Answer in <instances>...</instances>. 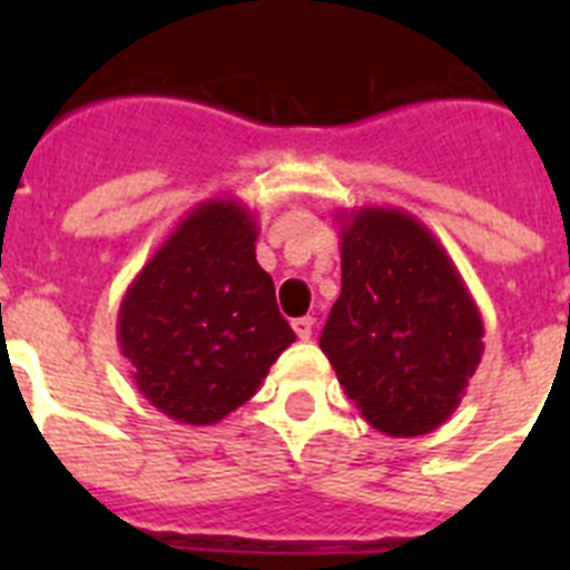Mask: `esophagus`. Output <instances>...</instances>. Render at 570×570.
<instances>
[{"label": "esophagus", "instance_id": "34e87169", "mask_svg": "<svg viewBox=\"0 0 570 570\" xmlns=\"http://www.w3.org/2000/svg\"><path fill=\"white\" fill-rule=\"evenodd\" d=\"M293 331H295V337L307 343V340L313 337V320H311V316H302V320H295Z\"/></svg>", "mask_w": 570, "mask_h": 570}]
</instances>
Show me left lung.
Segmentation results:
<instances>
[{
	"mask_svg": "<svg viewBox=\"0 0 570 570\" xmlns=\"http://www.w3.org/2000/svg\"><path fill=\"white\" fill-rule=\"evenodd\" d=\"M337 218L343 289L320 348L373 429L434 432L482 361V313L446 248L411 213L361 206Z\"/></svg>",
	"mask_w": 570,
	"mask_h": 570,
	"instance_id": "left-lung-1",
	"label": "left lung"
}]
</instances>
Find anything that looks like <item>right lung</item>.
<instances>
[{"instance_id": "right-lung-1", "label": "right lung", "mask_w": 570, "mask_h": 570, "mask_svg": "<svg viewBox=\"0 0 570 570\" xmlns=\"http://www.w3.org/2000/svg\"><path fill=\"white\" fill-rule=\"evenodd\" d=\"M257 218L209 197L154 250L118 311V346L141 396L186 425L245 405L295 343L257 263Z\"/></svg>"}]
</instances>
